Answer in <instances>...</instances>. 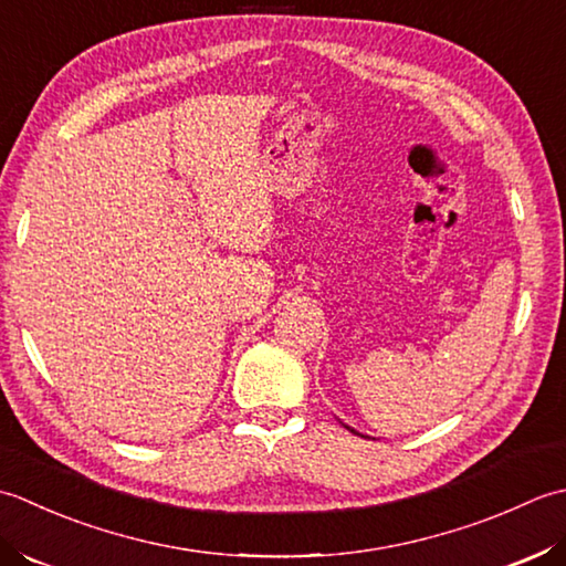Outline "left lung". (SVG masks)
<instances>
[{
	"label": "left lung",
	"mask_w": 566,
	"mask_h": 566,
	"mask_svg": "<svg viewBox=\"0 0 566 566\" xmlns=\"http://www.w3.org/2000/svg\"><path fill=\"white\" fill-rule=\"evenodd\" d=\"M342 424H344V422H342ZM344 428H347V430H349V432H354V434H359V437H366V434H361V432H356V430H352V428H349V424H344Z\"/></svg>",
	"instance_id": "left-lung-1"
}]
</instances>
